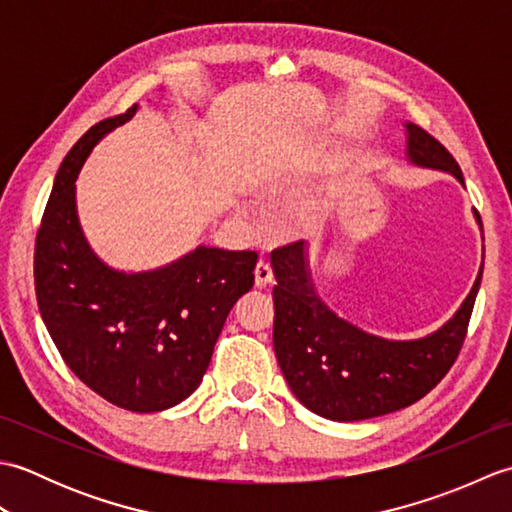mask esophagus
Segmentation results:
<instances>
[{
    "label": "esophagus",
    "mask_w": 512,
    "mask_h": 512,
    "mask_svg": "<svg viewBox=\"0 0 512 512\" xmlns=\"http://www.w3.org/2000/svg\"><path fill=\"white\" fill-rule=\"evenodd\" d=\"M270 281H273V268L266 262H257L255 266V286L257 288H266Z\"/></svg>",
    "instance_id": "34e87169"
}]
</instances>
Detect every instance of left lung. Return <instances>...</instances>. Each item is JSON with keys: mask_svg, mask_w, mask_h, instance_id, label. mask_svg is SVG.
Returning <instances> with one entry per match:
<instances>
[{"mask_svg": "<svg viewBox=\"0 0 512 512\" xmlns=\"http://www.w3.org/2000/svg\"><path fill=\"white\" fill-rule=\"evenodd\" d=\"M407 134L411 162L449 171L464 184L460 165L440 140L413 123H407ZM270 262L277 277L273 343L281 372L301 405L339 422L405 409L447 376L464 345L484 270L438 332L418 341H387L336 317L317 297L303 242L275 248Z\"/></svg>", "mask_w": 512, "mask_h": 512, "instance_id": "obj_1", "label": "left lung"}]
</instances>
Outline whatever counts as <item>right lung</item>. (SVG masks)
Returning a JSON list of instances; mask_svg holds the SVG:
<instances>
[{
  "mask_svg": "<svg viewBox=\"0 0 512 512\" xmlns=\"http://www.w3.org/2000/svg\"><path fill=\"white\" fill-rule=\"evenodd\" d=\"M136 105L90 127L63 158L35 242L43 323L72 372L112 405L151 413L198 389L235 301L255 284V250L200 246L154 273L125 275L90 250L74 180L99 140Z\"/></svg>",
  "mask_w": 512,
  "mask_h": 512,
  "instance_id": "add662e5",
  "label": "right lung"
}]
</instances>
